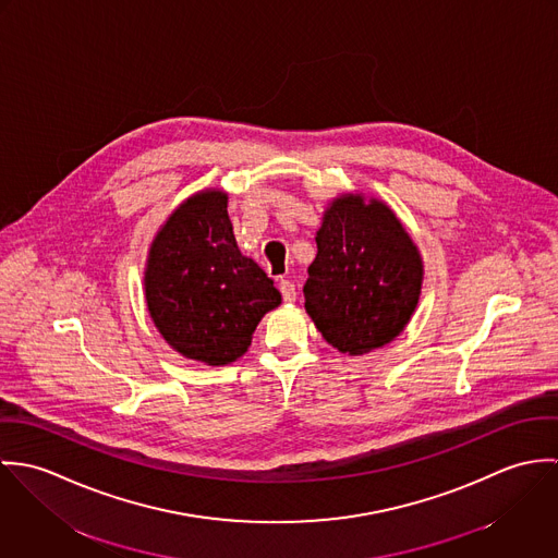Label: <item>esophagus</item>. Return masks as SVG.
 Returning <instances> with one entry per match:
<instances>
[{"label": "esophagus", "mask_w": 558, "mask_h": 558, "mask_svg": "<svg viewBox=\"0 0 558 558\" xmlns=\"http://www.w3.org/2000/svg\"><path fill=\"white\" fill-rule=\"evenodd\" d=\"M279 290H281V296H283V301H286V303L296 301V286H294L292 281L283 279V281L279 283Z\"/></svg>", "instance_id": "obj_1"}]
</instances>
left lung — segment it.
<instances>
[{
    "label": "left lung",
    "instance_id": "1",
    "mask_svg": "<svg viewBox=\"0 0 558 558\" xmlns=\"http://www.w3.org/2000/svg\"><path fill=\"white\" fill-rule=\"evenodd\" d=\"M318 255L303 288L322 337L352 356L393 341L412 316L423 279L416 246L389 206L345 195L326 210Z\"/></svg>",
    "mask_w": 558,
    "mask_h": 558
}]
</instances>
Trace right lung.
Returning a JSON list of instances; mask_svg holds the SVG:
<instances>
[{"instance_id":"1","label":"right lung","mask_w":558,"mask_h":558,"mask_svg":"<svg viewBox=\"0 0 558 558\" xmlns=\"http://www.w3.org/2000/svg\"><path fill=\"white\" fill-rule=\"evenodd\" d=\"M146 301L173 350L208 365H228L246 352L255 326L281 303V294L240 253L228 195L204 191L186 199L153 242Z\"/></svg>"}]
</instances>
